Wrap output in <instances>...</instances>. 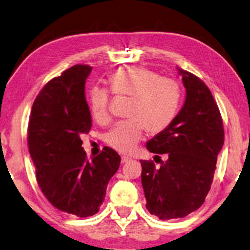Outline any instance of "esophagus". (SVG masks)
<instances>
[{
	"label": "esophagus",
	"instance_id": "esophagus-1",
	"mask_svg": "<svg viewBox=\"0 0 250 250\" xmlns=\"http://www.w3.org/2000/svg\"><path fill=\"white\" fill-rule=\"evenodd\" d=\"M129 160H131V159H130V157H128V156H122V157H121V162H122V163H125V162H128Z\"/></svg>",
	"mask_w": 250,
	"mask_h": 250
}]
</instances>
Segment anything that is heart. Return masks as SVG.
<instances>
[{
	"label": "heart",
	"mask_w": 250,
	"mask_h": 250,
	"mask_svg": "<svg viewBox=\"0 0 250 250\" xmlns=\"http://www.w3.org/2000/svg\"><path fill=\"white\" fill-rule=\"evenodd\" d=\"M111 89L118 96H130L129 119L120 121L106 133L111 148L131 153L143 138L144 130L159 133L167 128L177 115L181 100L178 82L146 66L133 65L114 70L108 77ZM111 94L106 88L93 86L88 94L90 113L97 122L110 119Z\"/></svg>",
	"instance_id": "b5f03b06"
}]
</instances>
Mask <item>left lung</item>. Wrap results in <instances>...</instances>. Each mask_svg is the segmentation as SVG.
Instances as JSON below:
<instances>
[{
    "instance_id": "left-lung-1",
    "label": "left lung",
    "mask_w": 250,
    "mask_h": 250,
    "mask_svg": "<svg viewBox=\"0 0 250 250\" xmlns=\"http://www.w3.org/2000/svg\"><path fill=\"white\" fill-rule=\"evenodd\" d=\"M179 72L186 87L184 106L146 145L156 154L155 162L162 154L167 161L160 167L140 161L146 208L160 220L185 217L203 205L224 143L222 117L208 87L191 72Z\"/></svg>"
}]
</instances>
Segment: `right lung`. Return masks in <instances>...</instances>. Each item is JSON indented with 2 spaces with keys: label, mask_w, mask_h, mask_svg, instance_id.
I'll return each instance as SVG.
<instances>
[{
  "label": "right lung",
  "mask_w": 250,
  "mask_h": 250,
  "mask_svg": "<svg viewBox=\"0 0 250 250\" xmlns=\"http://www.w3.org/2000/svg\"><path fill=\"white\" fill-rule=\"evenodd\" d=\"M91 66L77 64L37 95L28 125V147L42 192L56 208L79 217L96 214L121 157L105 146L90 161L80 137L91 128L85 83Z\"/></svg>",
  "instance_id": "1"
}]
</instances>
